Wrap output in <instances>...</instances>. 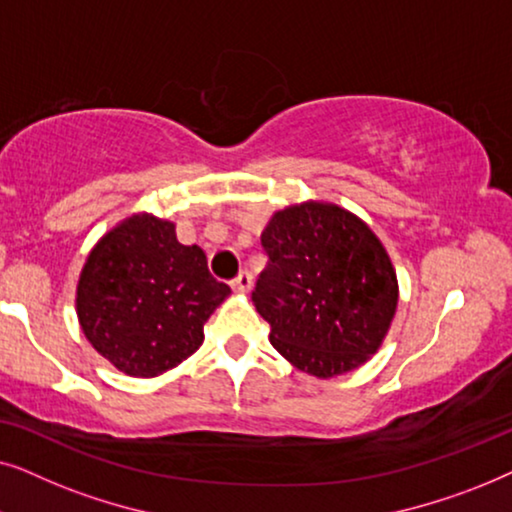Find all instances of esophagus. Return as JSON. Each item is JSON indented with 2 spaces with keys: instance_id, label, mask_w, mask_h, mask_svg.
Masks as SVG:
<instances>
[{
  "instance_id": "1",
  "label": "esophagus",
  "mask_w": 512,
  "mask_h": 512,
  "mask_svg": "<svg viewBox=\"0 0 512 512\" xmlns=\"http://www.w3.org/2000/svg\"><path fill=\"white\" fill-rule=\"evenodd\" d=\"M251 286H254V279H251L249 272L247 270L237 272V277L233 279V289L240 293H247V291H251Z\"/></svg>"
}]
</instances>
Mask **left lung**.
I'll return each mask as SVG.
<instances>
[{"label": "left lung", "mask_w": 512, "mask_h": 512, "mask_svg": "<svg viewBox=\"0 0 512 512\" xmlns=\"http://www.w3.org/2000/svg\"><path fill=\"white\" fill-rule=\"evenodd\" d=\"M261 244L268 265L251 300L272 347L324 380L366 363L398 303L394 265L373 230L338 205L303 202L272 216Z\"/></svg>", "instance_id": "8db88e82"}]
</instances>
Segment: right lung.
<instances>
[{
  "label": "right lung",
  "instance_id": "1",
  "mask_svg": "<svg viewBox=\"0 0 512 512\" xmlns=\"http://www.w3.org/2000/svg\"><path fill=\"white\" fill-rule=\"evenodd\" d=\"M198 244L174 223L135 214L90 251L76 286V314L90 345L125 375L156 377L202 345V326L228 298Z\"/></svg>",
  "mask_w": 512,
  "mask_h": 512
}]
</instances>
